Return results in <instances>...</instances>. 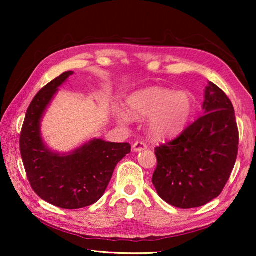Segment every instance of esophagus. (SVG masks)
I'll return each instance as SVG.
<instances>
[{"instance_id":"1","label":"esophagus","mask_w":256,"mask_h":256,"mask_svg":"<svg viewBox=\"0 0 256 256\" xmlns=\"http://www.w3.org/2000/svg\"><path fill=\"white\" fill-rule=\"evenodd\" d=\"M146 149V144L142 141H136V144H133V150L136 151V152H141V151H144Z\"/></svg>"}]
</instances>
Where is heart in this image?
I'll list each match as a JSON object with an SVG mask.
<instances>
[{
  "instance_id": "b5f03b06",
  "label": "heart",
  "mask_w": 256,
  "mask_h": 256,
  "mask_svg": "<svg viewBox=\"0 0 256 256\" xmlns=\"http://www.w3.org/2000/svg\"><path fill=\"white\" fill-rule=\"evenodd\" d=\"M128 112L134 118H148L146 131L154 140H170L183 132L193 112V99L185 92L152 86L134 92L128 100ZM120 123H128L130 116L118 112Z\"/></svg>"
}]
</instances>
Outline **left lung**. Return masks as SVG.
Returning a JSON list of instances; mask_svg holds the SVG:
<instances>
[{
  "mask_svg": "<svg viewBox=\"0 0 256 256\" xmlns=\"http://www.w3.org/2000/svg\"><path fill=\"white\" fill-rule=\"evenodd\" d=\"M203 110L204 115L180 136L156 148L152 183L164 202L180 209L202 206L219 196L236 162L235 110L212 82L206 88Z\"/></svg>",
  "mask_w": 256,
  "mask_h": 256,
  "instance_id": "left-lung-1",
  "label": "left lung"
}]
</instances>
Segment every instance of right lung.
<instances>
[{"instance_id": "add662e5", "label": "right lung", "mask_w": 256, "mask_h": 256, "mask_svg": "<svg viewBox=\"0 0 256 256\" xmlns=\"http://www.w3.org/2000/svg\"><path fill=\"white\" fill-rule=\"evenodd\" d=\"M64 72L47 84L32 99L20 133V152L29 183L42 200L62 209H81L96 203L110 184L114 170L131 152L128 144L92 138L68 154L50 150L42 141L44 112L72 76Z\"/></svg>"}]
</instances>
